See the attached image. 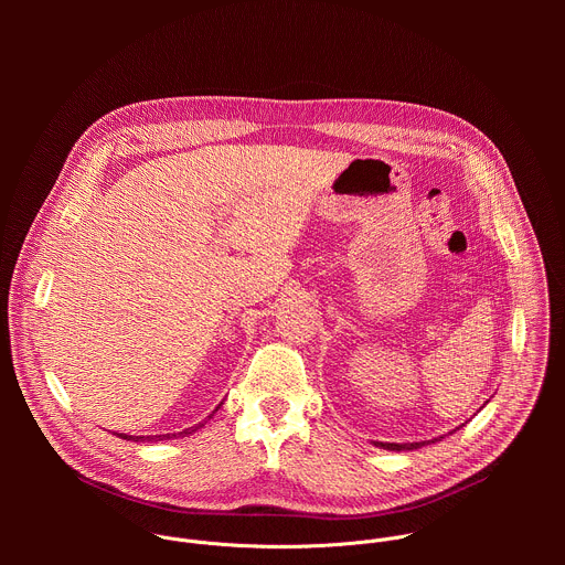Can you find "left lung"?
<instances>
[{"label": "left lung", "mask_w": 565, "mask_h": 565, "mask_svg": "<svg viewBox=\"0 0 565 565\" xmlns=\"http://www.w3.org/2000/svg\"><path fill=\"white\" fill-rule=\"evenodd\" d=\"M438 440V438H436ZM425 443H377V447H382V449H391V451H405V449H418V447H423Z\"/></svg>", "instance_id": "obj_1"}]
</instances>
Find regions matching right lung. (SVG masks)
Here are the masks:
<instances>
[{
    "label": "right lung",
    "mask_w": 565,
    "mask_h": 565,
    "mask_svg": "<svg viewBox=\"0 0 565 565\" xmlns=\"http://www.w3.org/2000/svg\"><path fill=\"white\" fill-rule=\"evenodd\" d=\"M190 431H192V429L181 431V434H190ZM181 434H172V436H181ZM118 436H120V438H127V440H136V443H138V440H149V438H151V436H127V434H118Z\"/></svg>",
    "instance_id": "right-lung-1"
}]
</instances>
